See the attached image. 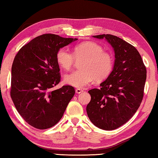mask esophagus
I'll use <instances>...</instances> for the list:
<instances>
[{"instance_id": "1", "label": "esophagus", "mask_w": 158, "mask_h": 158, "mask_svg": "<svg viewBox=\"0 0 158 158\" xmlns=\"http://www.w3.org/2000/svg\"><path fill=\"white\" fill-rule=\"evenodd\" d=\"M82 91H83V90H81V89H76V93L77 94H80V93H81Z\"/></svg>"}]
</instances>
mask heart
Wrapping results in <instances>:
<instances>
[{"mask_svg":"<svg viewBox=\"0 0 158 158\" xmlns=\"http://www.w3.org/2000/svg\"><path fill=\"white\" fill-rule=\"evenodd\" d=\"M56 60L63 69L69 71L75 60L79 62L80 69L65 75L64 81L77 88H83L94 79L101 81L109 77L114 67V60L110 53L103 51L100 44L84 42L74 48L73 55L66 48L57 52Z\"/></svg>","mask_w":158,"mask_h":158,"instance_id":"obj_1","label":"heart"}]
</instances>
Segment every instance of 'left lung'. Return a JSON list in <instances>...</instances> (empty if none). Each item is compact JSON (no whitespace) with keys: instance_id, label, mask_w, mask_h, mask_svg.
<instances>
[{"instance_id":"8db88e82","label":"left lung","mask_w":158,"mask_h":158,"mask_svg":"<svg viewBox=\"0 0 158 158\" xmlns=\"http://www.w3.org/2000/svg\"><path fill=\"white\" fill-rule=\"evenodd\" d=\"M105 38L114 48L115 62L109 77L100 89L88 92L91 101L86 106L89 118L94 126L111 131L123 126L139 108L143 98L146 67L135 47L115 35L93 36Z\"/></svg>"}]
</instances>
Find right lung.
<instances>
[{
	"mask_svg": "<svg viewBox=\"0 0 158 158\" xmlns=\"http://www.w3.org/2000/svg\"><path fill=\"white\" fill-rule=\"evenodd\" d=\"M75 40L54 34L40 35L22 47L14 58L11 98L23 118L35 128L55 126L74 95L75 89L69 85L52 89L61 80L56 53Z\"/></svg>",
	"mask_w": 158,
	"mask_h": 158,
	"instance_id": "right-lung-1",
	"label": "right lung"
}]
</instances>
